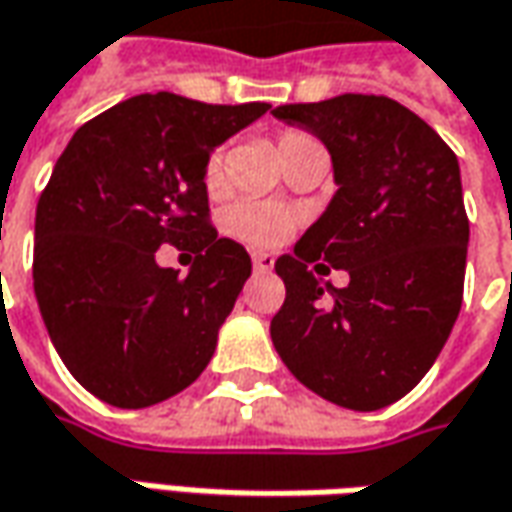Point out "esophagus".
Segmentation results:
<instances>
[{"mask_svg": "<svg viewBox=\"0 0 512 512\" xmlns=\"http://www.w3.org/2000/svg\"><path fill=\"white\" fill-rule=\"evenodd\" d=\"M252 263H255L257 272H272L274 255H269V252H255V255H252Z\"/></svg>", "mask_w": 512, "mask_h": 512, "instance_id": "obj_1", "label": "esophagus"}]
</instances>
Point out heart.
Segmentation results:
<instances>
[{
	"instance_id": "1",
	"label": "heart",
	"mask_w": 512,
	"mask_h": 512,
	"mask_svg": "<svg viewBox=\"0 0 512 512\" xmlns=\"http://www.w3.org/2000/svg\"><path fill=\"white\" fill-rule=\"evenodd\" d=\"M306 150H320L317 138H311L303 130H286L277 135V155L286 164L294 155ZM206 186L215 192L223 186V152H212L209 164H206ZM294 226V215L283 206H272V203H238L229 209V229L238 238L257 243V246H272L286 238Z\"/></svg>"
}]
</instances>
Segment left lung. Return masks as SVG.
Wrapping results in <instances>:
<instances>
[{
    "mask_svg": "<svg viewBox=\"0 0 512 512\" xmlns=\"http://www.w3.org/2000/svg\"><path fill=\"white\" fill-rule=\"evenodd\" d=\"M274 118L326 144L337 192L274 263L286 300L272 343L317 397L377 411L428 374L462 309L470 223L459 161L394 98L345 93L283 104ZM320 256L349 272L345 290L322 280Z\"/></svg>",
    "mask_w": 512,
    "mask_h": 512,
    "instance_id": "1",
    "label": "left lung"
}]
</instances>
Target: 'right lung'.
Wrapping results in <instances>:
<instances>
[{"mask_svg": "<svg viewBox=\"0 0 512 512\" xmlns=\"http://www.w3.org/2000/svg\"><path fill=\"white\" fill-rule=\"evenodd\" d=\"M269 110L144 93L70 138L36 206L33 291L67 371L115 408L181 394L209 365L252 274L246 249L209 226L212 150ZM169 242L196 252L161 270Z\"/></svg>", "mask_w": 512, "mask_h": 512, "instance_id": "obj_1", "label": "right lung"}]
</instances>
